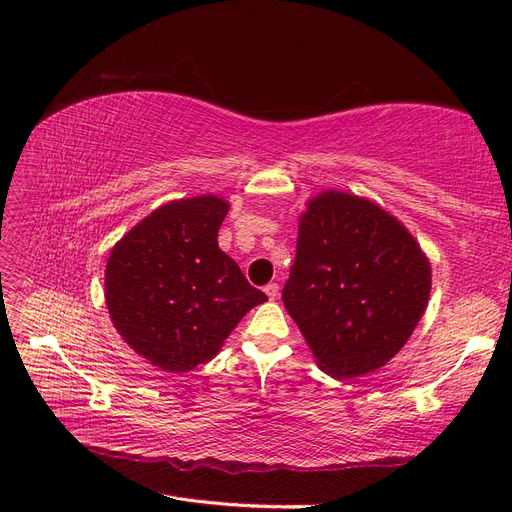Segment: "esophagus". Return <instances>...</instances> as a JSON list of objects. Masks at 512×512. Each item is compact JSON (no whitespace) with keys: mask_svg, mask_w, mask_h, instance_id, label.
I'll use <instances>...</instances> for the list:
<instances>
[{"mask_svg":"<svg viewBox=\"0 0 512 512\" xmlns=\"http://www.w3.org/2000/svg\"><path fill=\"white\" fill-rule=\"evenodd\" d=\"M265 294H267L271 301H275L277 297H280V286H277V284H267L265 286Z\"/></svg>","mask_w":512,"mask_h":512,"instance_id":"obj_1","label":"esophagus"}]
</instances>
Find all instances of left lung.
<instances>
[{
	"instance_id": "obj_1",
	"label": "left lung",
	"mask_w": 512,
	"mask_h": 512,
	"mask_svg": "<svg viewBox=\"0 0 512 512\" xmlns=\"http://www.w3.org/2000/svg\"><path fill=\"white\" fill-rule=\"evenodd\" d=\"M429 290L425 254L384 209L333 190L309 200L282 299L322 371L356 378L389 363Z\"/></svg>"
}]
</instances>
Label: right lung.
<instances>
[{
	"label": "right lung",
	"mask_w": 512,
	"mask_h": 512,
	"mask_svg": "<svg viewBox=\"0 0 512 512\" xmlns=\"http://www.w3.org/2000/svg\"><path fill=\"white\" fill-rule=\"evenodd\" d=\"M228 203L175 200L136 224L106 262V305L130 348L164 371L211 361L267 294L218 247Z\"/></svg>",
	"instance_id": "obj_1"
}]
</instances>
